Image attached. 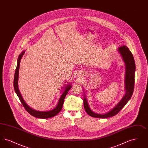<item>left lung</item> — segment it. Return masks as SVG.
<instances>
[{
	"instance_id": "left-lung-1",
	"label": "left lung",
	"mask_w": 148,
	"mask_h": 148,
	"mask_svg": "<svg viewBox=\"0 0 148 148\" xmlns=\"http://www.w3.org/2000/svg\"><path fill=\"white\" fill-rule=\"evenodd\" d=\"M125 65V93L119 102L109 112L105 114L94 113L90 108L86 97L84 94V106L85 110L88 115L94 118H106L112 117L119 112L122 108L126 105L130 99L134 88V77L135 72V64L132 53L125 45H121L117 49Z\"/></svg>"
}]
</instances>
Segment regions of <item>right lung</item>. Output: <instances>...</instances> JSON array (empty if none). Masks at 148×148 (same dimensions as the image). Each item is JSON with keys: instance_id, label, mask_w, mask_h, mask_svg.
Here are the masks:
<instances>
[{"instance_id": "obj_1", "label": "right lung", "mask_w": 148, "mask_h": 148, "mask_svg": "<svg viewBox=\"0 0 148 148\" xmlns=\"http://www.w3.org/2000/svg\"><path fill=\"white\" fill-rule=\"evenodd\" d=\"M25 50L23 51L21 53V54L18 56V60H17V65H16V68L15 72L14 77V88L15 90V92L16 94H17L18 97L20 99L21 101V104H23L25 110L28 112L30 115L32 116L38 118H40V119H47V118H50L51 117H53L56 116L58 113L60 112V111L62 110L64 100L65 96L66 95L67 93L69 92V90L71 89L72 87V85L69 84L66 85L64 89V92L61 95L60 98L59 100L58 103L56 106V107L53 109V110H51L49 111H38L36 110L35 109L32 108L25 103L24 100L23 98L21 96V94L20 92V91L19 90L18 88V78H19V66H20V63H21V60L22 57L23 56Z\"/></svg>"}]
</instances>
